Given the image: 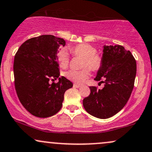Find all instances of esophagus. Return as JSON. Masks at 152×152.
Masks as SVG:
<instances>
[{
    "mask_svg": "<svg viewBox=\"0 0 152 152\" xmlns=\"http://www.w3.org/2000/svg\"><path fill=\"white\" fill-rule=\"evenodd\" d=\"M74 86V88H80L81 86V85H78V84H76V83H74V86Z\"/></svg>",
    "mask_w": 152,
    "mask_h": 152,
    "instance_id": "esophagus-1",
    "label": "esophagus"
}]
</instances>
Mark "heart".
Here are the masks:
<instances>
[{
	"label": "heart",
	"instance_id": "b5f03b06",
	"mask_svg": "<svg viewBox=\"0 0 152 152\" xmlns=\"http://www.w3.org/2000/svg\"><path fill=\"white\" fill-rule=\"evenodd\" d=\"M70 52L74 56L83 58L81 70H69L65 74L68 79L76 83H83L90 77L91 70L98 71L102 68L103 58L97 53V49L89 44H79L70 48ZM56 57L61 68L68 66L70 61L69 54L64 49H60L56 54Z\"/></svg>",
	"mask_w": 152,
	"mask_h": 152
}]
</instances>
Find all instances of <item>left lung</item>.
I'll return each mask as SVG.
<instances>
[{
  "instance_id": "left-lung-1",
  "label": "left lung",
  "mask_w": 152,
  "mask_h": 152,
  "mask_svg": "<svg viewBox=\"0 0 152 152\" xmlns=\"http://www.w3.org/2000/svg\"><path fill=\"white\" fill-rule=\"evenodd\" d=\"M103 58V64L94 79L101 81L104 87L100 90L90 86L91 94L83 100V105L91 115L107 119L121 110L128 101L134 88L137 64L132 53L121 45L104 47Z\"/></svg>"
}]
</instances>
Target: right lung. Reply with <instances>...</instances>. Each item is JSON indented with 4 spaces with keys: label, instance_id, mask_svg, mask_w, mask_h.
Segmentation results:
<instances>
[{
    "label": "right lung",
    "instance_id": "add662e5",
    "mask_svg": "<svg viewBox=\"0 0 152 152\" xmlns=\"http://www.w3.org/2000/svg\"><path fill=\"white\" fill-rule=\"evenodd\" d=\"M65 41L45 34L26 40L15 55L13 71L16 93L22 105L33 115L48 118L62 107L66 91L73 83L60 75L56 53Z\"/></svg>",
    "mask_w": 152,
    "mask_h": 152
}]
</instances>
